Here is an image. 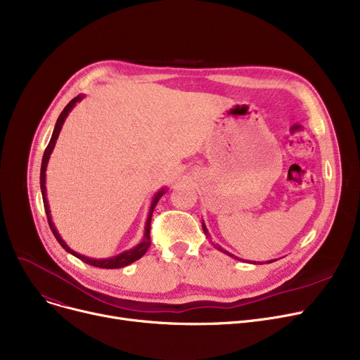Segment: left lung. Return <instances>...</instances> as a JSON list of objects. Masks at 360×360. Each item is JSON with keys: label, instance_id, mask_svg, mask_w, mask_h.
I'll return each instance as SVG.
<instances>
[{"label": "left lung", "instance_id": "left-lung-1", "mask_svg": "<svg viewBox=\"0 0 360 360\" xmlns=\"http://www.w3.org/2000/svg\"><path fill=\"white\" fill-rule=\"evenodd\" d=\"M202 231H204V233H205V235H207V236H209V231H207V228H205V224H204V221H202ZM216 248H217V250H219V251H221V252H224V254H228V255H231V257H233V255H232V254H229V252H228V251H224V250H223V248H221V247H219V245H216ZM235 258H236V257H235ZM236 259H239V258H236ZM269 262H271V261H269ZM254 264H255V262H254Z\"/></svg>", "mask_w": 360, "mask_h": 360}]
</instances>
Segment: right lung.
<instances>
[{
  "label": "right lung",
  "mask_w": 360,
  "mask_h": 360,
  "mask_svg": "<svg viewBox=\"0 0 360 360\" xmlns=\"http://www.w3.org/2000/svg\"><path fill=\"white\" fill-rule=\"evenodd\" d=\"M82 99H83V94H79L77 98H74L72 101H70V103L64 108V110L61 112V115L58 117V120H56V124H55V128H53V132H52L51 141H49L48 147L45 148V153H44V158H42V166H41V191H42V198H44L45 213H46L48 223H49V228H51V231H52L53 236L56 238V240L60 242V245H61V247H63L67 252L72 254L74 257H77L79 259H82L83 262L89 264V266H93V267H99V269H121V267L129 266L131 262L137 261L139 258H141V257L147 252V250H148V247H150V243H151V240H150V223H151V216H153L155 207H156L158 201L160 200V197L166 193V190H165V188H163V190H160V191L155 195L153 201H151L150 212H148L147 221H146L144 236H143V240L137 245V247H134L132 250H128V251H124V252H122V254H120V255H115V257H112V258H103V259H96V258H89V257H84V255H82V254H79V252L72 251V250L68 247V245H67V243L63 240V238L60 236V233L56 232L55 226H53V223H52L51 210H49V204H48V198H46V185H45V184H46V174H45V172H46V166H48L49 156H51L52 150H53V147H55L56 139H58V136H60V131H61V128H63V124H64V121H65L67 115L70 113V110L75 106V103L80 102Z\"/></svg>",
  "instance_id": "1"
}]
</instances>
